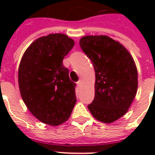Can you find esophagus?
I'll return each instance as SVG.
<instances>
[{"mask_svg": "<svg viewBox=\"0 0 155 155\" xmlns=\"http://www.w3.org/2000/svg\"><path fill=\"white\" fill-rule=\"evenodd\" d=\"M81 84H82V81L80 80V81L77 82V85H78V86H81Z\"/></svg>", "mask_w": 155, "mask_h": 155, "instance_id": "1", "label": "esophagus"}]
</instances>
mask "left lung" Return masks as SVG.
<instances>
[{
	"mask_svg": "<svg viewBox=\"0 0 155 155\" xmlns=\"http://www.w3.org/2000/svg\"><path fill=\"white\" fill-rule=\"evenodd\" d=\"M95 71L92 115L109 124L126 113L135 97L138 73L133 58L120 42L107 35H86L80 41Z\"/></svg>",
	"mask_w": 155,
	"mask_h": 155,
	"instance_id": "obj_1",
	"label": "left lung"
}]
</instances>
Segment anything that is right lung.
<instances>
[{
  "label": "right lung",
  "instance_id": "obj_1",
  "mask_svg": "<svg viewBox=\"0 0 155 155\" xmlns=\"http://www.w3.org/2000/svg\"><path fill=\"white\" fill-rule=\"evenodd\" d=\"M74 45L64 34L40 37L27 48L19 66L24 103L36 119L52 126L65 122L76 103V84L62 63Z\"/></svg>",
  "mask_w": 155,
  "mask_h": 155
}]
</instances>
